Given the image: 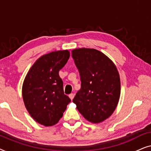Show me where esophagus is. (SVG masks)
I'll list each match as a JSON object with an SVG mask.
<instances>
[{
	"instance_id": "obj_1",
	"label": "esophagus",
	"mask_w": 151,
	"mask_h": 151,
	"mask_svg": "<svg viewBox=\"0 0 151 151\" xmlns=\"http://www.w3.org/2000/svg\"><path fill=\"white\" fill-rule=\"evenodd\" d=\"M74 96H75V95H74L73 93H71V94H69V98L71 99V100H73V98H74Z\"/></svg>"
}]
</instances>
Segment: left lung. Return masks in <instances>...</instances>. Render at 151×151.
<instances>
[{
	"label": "left lung",
	"instance_id": "left-lung-1",
	"mask_svg": "<svg viewBox=\"0 0 151 151\" xmlns=\"http://www.w3.org/2000/svg\"><path fill=\"white\" fill-rule=\"evenodd\" d=\"M71 53L82 82L73 102L86 120L102 122L113 114L120 97V78L116 66L97 49L78 48Z\"/></svg>",
	"mask_w": 151,
	"mask_h": 151
}]
</instances>
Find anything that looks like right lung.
Returning a JSON list of instances; mask_svg holds the SVG:
<instances>
[{"mask_svg":"<svg viewBox=\"0 0 151 151\" xmlns=\"http://www.w3.org/2000/svg\"><path fill=\"white\" fill-rule=\"evenodd\" d=\"M70 57L68 50L55 51L39 58L29 70L22 93L27 110L33 119L45 127L58 122L71 102L64 93L59 76Z\"/></svg>","mask_w":151,"mask_h":151,"instance_id":"1","label":"right lung"}]
</instances>
